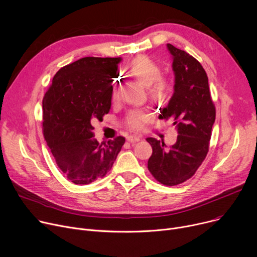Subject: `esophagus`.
<instances>
[{"instance_id": "1", "label": "esophagus", "mask_w": 257, "mask_h": 257, "mask_svg": "<svg viewBox=\"0 0 257 257\" xmlns=\"http://www.w3.org/2000/svg\"><path fill=\"white\" fill-rule=\"evenodd\" d=\"M126 140H127V142H130V143H135V142L140 141V140H141V137H140V136H128V137L126 138Z\"/></svg>"}]
</instances>
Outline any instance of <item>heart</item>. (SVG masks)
Here are the masks:
<instances>
[{"label":"heart","instance_id":"b5f03b06","mask_svg":"<svg viewBox=\"0 0 257 257\" xmlns=\"http://www.w3.org/2000/svg\"><path fill=\"white\" fill-rule=\"evenodd\" d=\"M130 74L143 85L148 86V93L153 100H165L172 91L173 85L170 79L162 76L161 67L147 56L135 58L130 67ZM117 97L118 90L115 87L113 89L112 98L116 100ZM151 119L152 112L150 109H134L126 114L124 125L132 132H139L142 131Z\"/></svg>","mask_w":257,"mask_h":257}]
</instances>
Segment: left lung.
I'll return each mask as SVG.
<instances>
[{"mask_svg": "<svg viewBox=\"0 0 257 257\" xmlns=\"http://www.w3.org/2000/svg\"><path fill=\"white\" fill-rule=\"evenodd\" d=\"M173 55L174 94L161 117L177 125V142L166 149L164 141L147 138L152 147L148 170L156 181L174 186L195 174L209 151L216 109L208 76L201 63L184 50L168 44Z\"/></svg>", "mask_w": 257, "mask_h": 257, "instance_id": "8db88e82", "label": "left lung"}]
</instances>
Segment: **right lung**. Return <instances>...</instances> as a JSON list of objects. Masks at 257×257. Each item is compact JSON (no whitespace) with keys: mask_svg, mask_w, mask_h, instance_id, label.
<instances>
[{"mask_svg":"<svg viewBox=\"0 0 257 257\" xmlns=\"http://www.w3.org/2000/svg\"><path fill=\"white\" fill-rule=\"evenodd\" d=\"M120 57L80 58L61 68L43 97V136L55 163L68 180L85 185L112 169L125 139L98 143L92 123L111 108Z\"/></svg>","mask_w":257,"mask_h":257,"instance_id":"obj_1","label":"right lung"}]
</instances>
